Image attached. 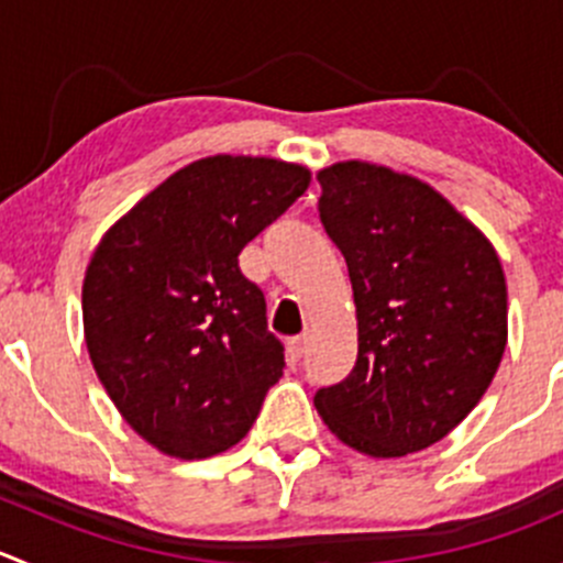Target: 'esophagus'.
Here are the masks:
<instances>
[{
  "instance_id": "1",
  "label": "esophagus",
  "mask_w": 563,
  "mask_h": 563,
  "mask_svg": "<svg viewBox=\"0 0 563 563\" xmlns=\"http://www.w3.org/2000/svg\"><path fill=\"white\" fill-rule=\"evenodd\" d=\"M286 349H288V357H291V363H297V360H302L305 349H308V335L291 338V341L286 343Z\"/></svg>"
}]
</instances>
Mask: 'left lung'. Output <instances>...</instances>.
Returning <instances> with one entry per match:
<instances>
[{"label":"left lung","mask_w":563,"mask_h":563,"mask_svg":"<svg viewBox=\"0 0 563 563\" xmlns=\"http://www.w3.org/2000/svg\"><path fill=\"white\" fill-rule=\"evenodd\" d=\"M319 220L346 261L357 360L313 404L368 456L423 451L460 427L506 349V277L471 220L412 176L368 162L321 170Z\"/></svg>","instance_id":"left-lung-1"}]
</instances>
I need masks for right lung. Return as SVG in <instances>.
<instances>
[{"mask_svg":"<svg viewBox=\"0 0 563 563\" xmlns=\"http://www.w3.org/2000/svg\"><path fill=\"white\" fill-rule=\"evenodd\" d=\"M308 167L209 156L120 217L81 286L92 368L118 412L167 456L233 449L283 376V343L239 253L308 189Z\"/></svg>","mask_w":563,"mask_h":563,"instance_id":"obj_1","label":"right lung"}]
</instances>
